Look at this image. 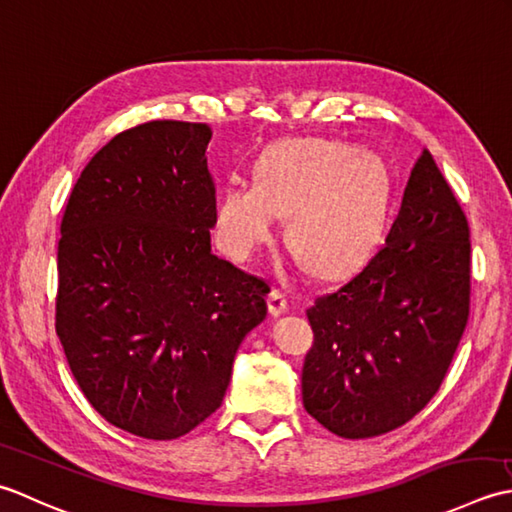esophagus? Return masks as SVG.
I'll return each instance as SVG.
<instances>
[{"instance_id":"obj_1","label":"esophagus","mask_w":512,"mask_h":512,"mask_svg":"<svg viewBox=\"0 0 512 512\" xmlns=\"http://www.w3.org/2000/svg\"><path fill=\"white\" fill-rule=\"evenodd\" d=\"M267 305H269V314L271 316H283V314H287V309H289V300H287V296L283 294V291L274 289L267 296Z\"/></svg>"}]
</instances>
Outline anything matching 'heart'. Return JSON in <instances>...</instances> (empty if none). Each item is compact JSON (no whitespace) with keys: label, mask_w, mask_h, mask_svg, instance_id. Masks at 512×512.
<instances>
[{"label":"heart","mask_w":512,"mask_h":512,"mask_svg":"<svg viewBox=\"0 0 512 512\" xmlns=\"http://www.w3.org/2000/svg\"><path fill=\"white\" fill-rule=\"evenodd\" d=\"M389 170L378 154L329 139L274 145L256 163V183L227 181L214 205V232L236 260L254 258L289 216V241L322 276L358 267L382 234Z\"/></svg>","instance_id":"obj_1"}]
</instances>
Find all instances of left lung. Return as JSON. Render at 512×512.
I'll list each match as a JSON object with an SVG mask.
<instances>
[{"instance_id":"left-lung-1","label":"left lung","mask_w":512,"mask_h":512,"mask_svg":"<svg viewBox=\"0 0 512 512\" xmlns=\"http://www.w3.org/2000/svg\"><path fill=\"white\" fill-rule=\"evenodd\" d=\"M471 307V241L460 203L424 150L387 241L356 276L320 296L302 404L347 440L420 413L451 367Z\"/></svg>"}]
</instances>
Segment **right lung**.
<instances>
[{"instance_id":"1","label":"right lung","mask_w":512,"mask_h":512,"mask_svg":"<svg viewBox=\"0 0 512 512\" xmlns=\"http://www.w3.org/2000/svg\"><path fill=\"white\" fill-rule=\"evenodd\" d=\"M205 123L150 121L92 156L68 198L55 327L88 402L145 440H176L223 402L269 285L212 254Z\"/></svg>"}]
</instances>
